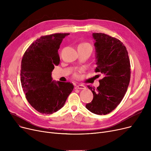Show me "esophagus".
I'll use <instances>...</instances> for the list:
<instances>
[{"label":"esophagus","instance_id":"1","mask_svg":"<svg viewBox=\"0 0 151 151\" xmlns=\"http://www.w3.org/2000/svg\"><path fill=\"white\" fill-rule=\"evenodd\" d=\"M86 87L82 84H79L75 86V89H84Z\"/></svg>","mask_w":151,"mask_h":151}]
</instances>
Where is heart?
Masks as SVG:
<instances>
[{
	"label": "heart",
	"mask_w": 151,
	"mask_h": 151,
	"mask_svg": "<svg viewBox=\"0 0 151 151\" xmlns=\"http://www.w3.org/2000/svg\"><path fill=\"white\" fill-rule=\"evenodd\" d=\"M78 47H90V48L92 49V46L91 45L87 42H84V43H81L80 45H78ZM74 77L76 78H79V75L77 73H74Z\"/></svg>",
	"instance_id": "1"
}]
</instances>
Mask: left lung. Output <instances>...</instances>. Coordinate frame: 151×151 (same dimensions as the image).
Segmentation results:
<instances>
[{
  "label": "left lung",
  "instance_id": "1",
  "mask_svg": "<svg viewBox=\"0 0 151 151\" xmlns=\"http://www.w3.org/2000/svg\"><path fill=\"white\" fill-rule=\"evenodd\" d=\"M96 40L97 67L104 78L97 89L88 86L93 93V100L86 105L91 112L105 115L113 111L121 102L130 80V62L128 52L122 42L103 33H93Z\"/></svg>",
  "mask_w": 151,
  "mask_h": 151
}]
</instances>
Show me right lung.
Masks as SVG:
<instances>
[{
    "label": "right lung",
    "mask_w": 151,
    "mask_h": 151,
    "mask_svg": "<svg viewBox=\"0 0 151 151\" xmlns=\"http://www.w3.org/2000/svg\"><path fill=\"white\" fill-rule=\"evenodd\" d=\"M68 33L42 36L23 55L21 83L26 98L37 111L50 114L62 108L74 86L70 82L52 81L51 72L60 62L58 50Z\"/></svg>",
    "instance_id": "obj_1"
}]
</instances>
